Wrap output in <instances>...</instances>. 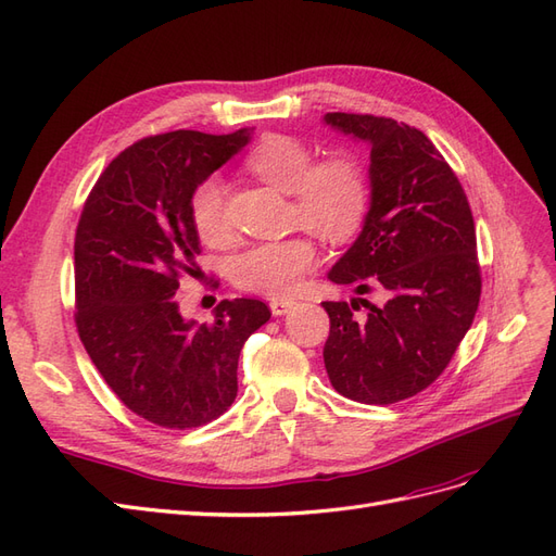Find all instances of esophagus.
Wrapping results in <instances>:
<instances>
[{
	"label": "esophagus",
	"instance_id": "34e87169",
	"mask_svg": "<svg viewBox=\"0 0 556 556\" xmlns=\"http://www.w3.org/2000/svg\"><path fill=\"white\" fill-rule=\"evenodd\" d=\"M268 306H271L274 315H285L296 306V301L294 299H271V304H268Z\"/></svg>",
	"mask_w": 556,
	"mask_h": 556
}]
</instances>
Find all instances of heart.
I'll list each match as a JSON object with an SVG mask.
<instances>
[{"label":"heart","mask_w":556,"mask_h":556,"mask_svg":"<svg viewBox=\"0 0 556 556\" xmlns=\"http://www.w3.org/2000/svg\"><path fill=\"white\" fill-rule=\"evenodd\" d=\"M245 166L266 185L292 194V225H304L327 241H350L366 220L371 188L355 157L336 155L317 162L308 146L271 134L250 150ZM190 217L204 241L220 243L229 237L220 180L211 176L197 185L190 197ZM315 262V243L308 237H292L248 245L231 257L229 276L241 290L288 296L296 292Z\"/></svg>","instance_id":"1"}]
</instances>
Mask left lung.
I'll return each instance as SVG.
<instances>
[{"mask_svg": "<svg viewBox=\"0 0 556 556\" xmlns=\"http://www.w3.org/2000/svg\"><path fill=\"white\" fill-rule=\"evenodd\" d=\"M325 123L371 146V208L329 280L368 299L325 301V368L333 390L390 406L439 378L480 304L476 225L466 192L435 146L406 123L327 113ZM359 305L369 308L357 318Z\"/></svg>", "mask_w": 556, "mask_h": 556, "instance_id": "left-lung-1", "label": "left lung"}]
</instances>
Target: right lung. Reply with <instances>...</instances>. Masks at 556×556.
Instances as JSON below:
<instances>
[{"instance_id": "obj_1", "label": "right lung", "mask_w": 556, "mask_h": 556, "mask_svg": "<svg viewBox=\"0 0 556 556\" xmlns=\"http://www.w3.org/2000/svg\"><path fill=\"white\" fill-rule=\"evenodd\" d=\"M250 134L176 129L137 141L99 176L76 227L80 341L113 394L164 429L208 425L231 406L243 343L271 317L260 299H225L197 325L174 299L201 252L192 190Z\"/></svg>"}]
</instances>
